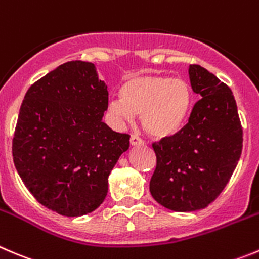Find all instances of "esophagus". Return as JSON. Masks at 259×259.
<instances>
[{"label": "esophagus", "mask_w": 259, "mask_h": 259, "mask_svg": "<svg viewBox=\"0 0 259 259\" xmlns=\"http://www.w3.org/2000/svg\"><path fill=\"white\" fill-rule=\"evenodd\" d=\"M130 145L132 147H140V145H144V142L139 137H137V135H132L130 137Z\"/></svg>", "instance_id": "esophagus-1"}]
</instances>
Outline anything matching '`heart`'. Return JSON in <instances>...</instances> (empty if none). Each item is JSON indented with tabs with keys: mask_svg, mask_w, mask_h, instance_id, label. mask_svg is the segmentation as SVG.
I'll list each match as a JSON object with an SVG mask.
<instances>
[{
	"mask_svg": "<svg viewBox=\"0 0 259 259\" xmlns=\"http://www.w3.org/2000/svg\"><path fill=\"white\" fill-rule=\"evenodd\" d=\"M120 95L110 100V114L120 121H133L140 115L143 129L154 139L178 134L192 110V90L182 78L132 77L122 84Z\"/></svg>",
	"mask_w": 259,
	"mask_h": 259,
	"instance_id": "heart-1",
	"label": "heart"
}]
</instances>
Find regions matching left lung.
I'll use <instances>...</instances> for the list:
<instances>
[{"mask_svg": "<svg viewBox=\"0 0 259 259\" xmlns=\"http://www.w3.org/2000/svg\"><path fill=\"white\" fill-rule=\"evenodd\" d=\"M188 76L201 100L178 134L153 144L157 167L149 185L158 204L178 212L205 209L219 196L243 147L237 102L229 87L197 64H191Z\"/></svg>", "mask_w": 259, "mask_h": 259, "instance_id": "8db88e82", "label": "left lung"}]
</instances>
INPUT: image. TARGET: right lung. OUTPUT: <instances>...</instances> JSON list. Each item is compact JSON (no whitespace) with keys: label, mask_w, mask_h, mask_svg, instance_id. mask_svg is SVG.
<instances>
[{"label":"right lung","mask_w":259,"mask_h":259,"mask_svg":"<svg viewBox=\"0 0 259 259\" xmlns=\"http://www.w3.org/2000/svg\"><path fill=\"white\" fill-rule=\"evenodd\" d=\"M107 100L96 66L81 60L57 67L25 95L12 140L15 167L32 196L58 214L95 211L129 149V135L102 121Z\"/></svg>","instance_id":"obj_1"}]
</instances>
